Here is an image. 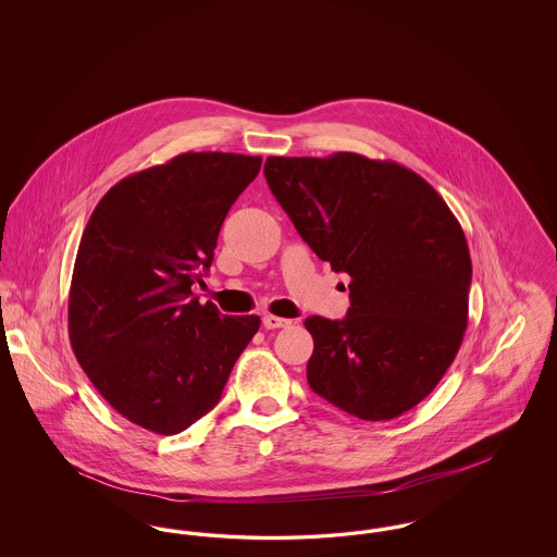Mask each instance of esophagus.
<instances>
[{
    "label": "esophagus",
    "instance_id": "1",
    "mask_svg": "<svg viewBox=\"0 0 557 557\" xmlns=\"http://www.w3.org/2000/svg\"><path fill=\"white\" fill-rule=\"evenodd\" d=\"M290 319L277 318V315H265L263 318V325L267 330H277V327H288Z\"/></svg>",
    "mask_w": 557,
    "mask_h": 557
}]
</instances>
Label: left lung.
<instances>
[{
	"mask_svg": "<svg viewBox=\"0 0 557 557\" xmlns=\"http://www.w3.org/2000/svg\"><path fill=\"white\" fill-rule=\"evenodd\" d=\"M265 180L300 238L350 275L346 318L305 321L311 391L359 420L398 418L434 391L468 327L472 259L459 221L393 160L269 157Z\"/></svg>",
	"mask_w": 557,
	"mask_h": 557,
	"instance_id": "1",
	"label": "left lung"
}]
</instances>
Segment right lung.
Wrapping results in <instances>:
<instances>
[{"instance_id": "right-lung-1", "label": "right lung", "mask_w": 557, "mask_h": 557, "mask_svg": "<svg viewBox=\"0 0 557 557\" xmlns=\"http://www.w3.org/2000/svg\"><path fill=\"white\" fill-rule=\"evenodd\" d=\"M261 157L186 152L110 187L81 238L69 338L98 393L133 424L177 434L209 413L259 315L200 305L219 230Z\"/></svg>"}]
</instances>
